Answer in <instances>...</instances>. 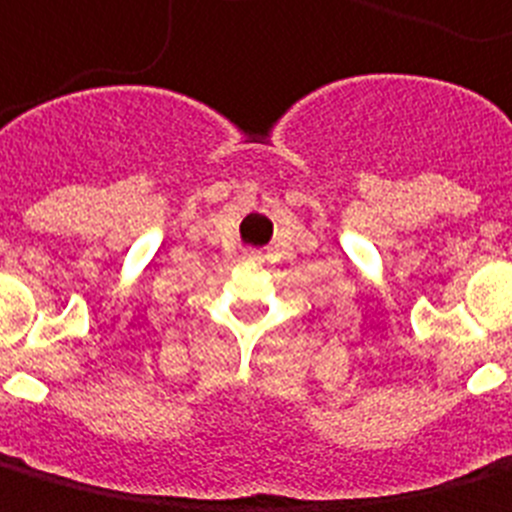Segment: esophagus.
Segmentation results:
<instances>
[{
    "label": "esophagus",
    "instance_id": "1",
    "mask_svg": "<svg viewBox=\"0 0 512 512\" xmlns=\"http://www.w3.org/2000/svg\"><path fill=\"white\" fill-rule=\"evenodd\" d=\"M249 257H252V260H255V255H249Z\"/></svg>",
    "mask_w": 512,
    "mask_h": 512
}]
</instances>
